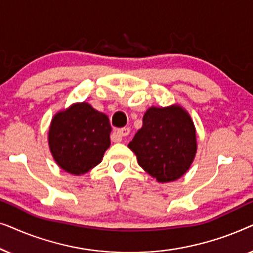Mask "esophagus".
Masks as SVG:
<instances>
[{
  "label": "esophagus",
  "instance_id": "esophagus-1",
  "mask_svg": "<svg viewBox=\"0 0 253 253\" xmlns=\"http://www.w3.org/2000/svg\"><path fill=\"white\" fill-rule=\"evenodd\" d=\"M129 133H130V129H129V127H122V129H119V130H117L116 132H115L116 137H117V140H119V141L123 140L124 137H126Z\"/></svg>",
  "mask_w": 253,
  "mask_h": 253
}]
</instances>
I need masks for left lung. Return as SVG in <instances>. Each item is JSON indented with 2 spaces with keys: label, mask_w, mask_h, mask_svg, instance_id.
Wrapping results in <instances>:
<instances>
[{
  "label": "left lung",
  "mask_w": 253,
  "mask_h": 253,
  "mask_svg": "<svg viewBox=\"0 0 253 253\" xmlns=\"http://www.w3.org/2000/svg\"><path fill=\"white\" fill-rule=\"evenodd\" d=\"M127 147L136 154L138 165L159 183L174 182L195 160L196 126L190 114L177 103L152 106Z\"/></svg>",
  "instance_id": "left-lung-1"
}]
</instances>
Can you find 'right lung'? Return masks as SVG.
I'll return each instance as SVG.
<instances>
[{"label":"right lung","instance_id":"obj_1","mask_svg":"<svg viewBox=\"0 0 253 253\" xmlns=\"http://www.w3.org/2000/svg\"><path fill=\"white\" fill-rule=\"evenodd\" d=\"M109 119L88 102H76L57 112L48 130V145L58 167L84 175L102 161L110 146Z\"/></svg>","mask_w":253,"mask_h":253}]
</instances>
